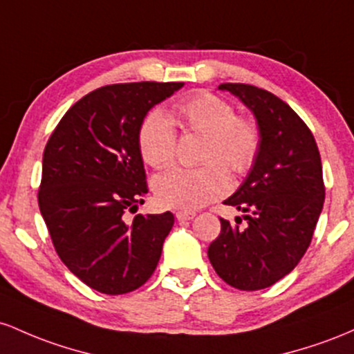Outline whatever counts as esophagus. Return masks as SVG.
Returning <instances> with one entry per match:
<instances>
[{"mask_svg":"<svg viewBox=\"0 0 354 354\" xmlns=\"http://www.w3.org/2000/svg\"><path fill=\"white\" fill-rule=\"evenodd\" d=\"M176 217L177 221H190L196 217V212H190V210H178V212H176Z\"/></svg>","mask_w":354,"mask_h":354,"instance_id":"esophagus-1","label":"esophagus"}]
</instances>
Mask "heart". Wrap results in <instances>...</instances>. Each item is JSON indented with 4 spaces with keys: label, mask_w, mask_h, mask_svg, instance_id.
I'll return each mask as SVG.
<instances>
[{
    "label": "heart",
    "mask_w": 354,
    "mask_h": 354,
    "mask_svg": "<svg viewBox=\"0 0 354 354\" xmlns=\"http://www.w3.org/2000/svg\"><path fill=\"white\" fill-rule=\"evenodd\" d=\"M174 112L182 129L207 137L202 160L209 164L165 170L153 180V192L165 207L194 210L227 194L230 178L224 165L236 176L251 169L261 133L252 120L237 117L230 103L207 91L182 98ZM137 138L142 158L153 169L169 165L176 157V125L162 110H150L142 118Z\"/></svg>",
    "instance_id": "obj_1"
}]
</instances>
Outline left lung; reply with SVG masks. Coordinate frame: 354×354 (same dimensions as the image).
Here are the masks:
<instances>
[{
	"label": "left lung",
	"mask_w": 354,
	"mask_h": 354,
	"mask_svg": "<svg viewBox=\"0 0 354 354\" xmlns=\"http://www.w3.org/2000/svg\"><path fill=\"white\" fill-rule=\"evenodd\" d=\"M257 120L259 153L242 185L224 201L245 214L221 219L209 261L222 281L257 291L283 279L311 244L324 202L323 165L311 130L288 103L245 83H222Z\"/></svg>",
	"instance_id": "left-lung-1"
}]
</instances>
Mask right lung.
<instances>
[{"label": "right lung", "instance_id": "obj_1", "mask_svg": "<svg viewBox=\"0 0 354 354\" xmlns=\"http://www.w3.org/2000/svg\"><path fill=\"white\" fill-rule=\"evenodd\" d=\"M182 82L115 83L90 91L63 115L43 152L38 205L55 251L103 295L135 291L156 271L174 214L125 222L149 192L138 127Z\"/></svg>", "mask_w": 354, "mask_h": 354}]
</instances>
